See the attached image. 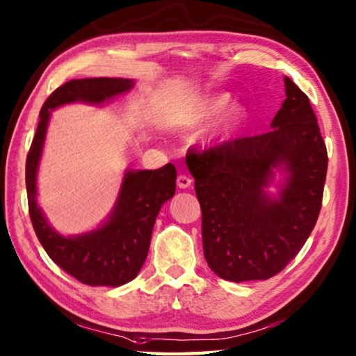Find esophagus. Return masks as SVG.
<instances>
[{
	"mask_svg": "<svg viewBox=\"0 0 356 356\" xmlns=\"http://www.w3.org/2000/svg\"><path fill=\"white\" fill-rule=\"evenodd\" d=\"M191 185V179L188 176H185V174H180V176H177V186L179 188H188V186Z\"/></svg>",
	"mask_w": 356,
	"mask_h": 356,
	"instance_id": "1",
	"label": "esophagus"
}]
</instances>
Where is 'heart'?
Returning a JSON list of instances; mask_svg holds the SVG:
<instances>
[{
	"label": "heart",
	"instance_id": "obj_1",
	"mask_svg": "<svg viewBox=\"0 0 356 356\" xmlns=\"http://www.w3.org/2000/svg\"><path fill=\"white\" fill-rule=\"evenodd\" d=\"M229 96L221 95V96H215V98H210L204 102V106L200 107L199 111V120H210L213 116L218 115L219 112H222L225 107L229 104ZM245 116L244 107L240 104H235L229 107L227 111L222 113L221 118L218 120V122L213 126L209 131V138H222V137H229L230 134H234L236 129H240L243 124Z\"/></svg>",
	"mask_w": 356,
	"mask_h": 356
}]
</instances>
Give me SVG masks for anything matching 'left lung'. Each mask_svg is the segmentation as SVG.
Segmentation results:
<instances>
[{
	"instance_id": "left-lung-1",
	"label": "left lung",
	"mask_w": 356,
	"mask_h": 356,
	"mask_svg": "<svg viewBox=\"0 0 356 356\" xmlns=\"http://www.w3.org/2000/svg\"><path fill=\"white\" fill-rule=\"evenodd\" d=\"M285 93L270 131L190 152L202 211L204 257L235 283L279 274L318 221L327 149L308 96L285 76ZM282 176L275 182L276 172ZM275 184V195L268 186Z\"/></svg>"
}]
</instances>
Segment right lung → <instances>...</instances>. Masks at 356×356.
Listing matches in <instances>:
<instances>
[{
	"label": "right lung",
	"mask_w": 356,
	"mask_h": 356,
	"mask_svg": "<svg viewBox=\"0 0 356 356\" xmlns=\"http://www.w3.org/2000/svg\"><path fill=\"white\" fill-rule=\"evenodd\" d=\"M134 86V79L122 77H87L63 83L44 101L26 159L29 216L38 241L57 266L90 286H121L138 275L161 205L176 193V168L168 163L159 170H126L106 221L86 234L65 236L48 222L37 204L38 165L51 111L73 102L102 106Z\"/></svg>",
	"instance_id": "right-lung-1"
}]
</instances>
